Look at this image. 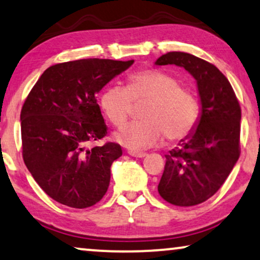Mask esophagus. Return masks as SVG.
Here are the masks:
<instances>
[{"mask_svg":"<svg viewBox=\"0 0 260 260\" xmlns=\"http://www.w3.org/2000/svg\"><path fill=\"white\" fill-rule=\"evenodd\" d=\"M128 154L131 156H134V158H144V156H146L147 154L146 153H142V152H132V151H128Z\"/></svg>","mask_w":260,"mask_h":260,"instance_id":"obj_1","label":"esophagus"}]
</instances>
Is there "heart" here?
Instances as JSON below:
<instances>
[{"label": "heart", "instance_id": "obj_1", "mask_svg": "<svg viewBox=\"0 0 260 260\" xmlns=\"http://www.w3.org/2000/svg\"><path fill=\"white\" fill-rule=\"evenodd\" d=\"M146 101L140 121L123 126L115 140L125 147L141 151L166 140H184L193 133L200 119V102L193 90L181 87L180 81L167 73L141 69L127 79V86L113 85L101 94L100 106L106 118L116 127L123 125L132 105Z\"/></svg>", "mask_w": 260, "mask_h": 260}]
</instances>
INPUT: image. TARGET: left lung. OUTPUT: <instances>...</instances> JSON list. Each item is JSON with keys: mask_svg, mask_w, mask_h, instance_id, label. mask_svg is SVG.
<instances>
[{"mask_svg": "<svg viewBox=\"0 0 260 260\" xmlns=\"http://www.w3.org/2000/svg\"><path fill=\"white\" fill-rule=\"evenodd\" d=\"M156 66L185 68L198 85L202 115L180 147L166 155L158 192L167 203L194 206L211 198L224 184L240 155L241 109L226 76L192 54L170 52Z\"/></svg>", "mask_w": 260, "mask_h": 260, "instance_id": "obj_1", "label": "left lung"}]
</instances>
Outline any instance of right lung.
Masks as SVG:
<instances>
[{"instance_id":"right-lung-1","label":"right lung","mask_w":260,"mask_h":260,"mask_svg":"<svg viewBox=\"0 0 260 260\" xmlns=\"http://www.w3.org/2000/svg\"><path fill=\"white\" fill-rule=\"evenodd\" d=\"M134 60L82 58L47 68L21 109L22 156L32 178L50 198L73 208L100 202L111 180V166L121 146L107 135L96 94Z\"/></svg>"}]
</instances>
